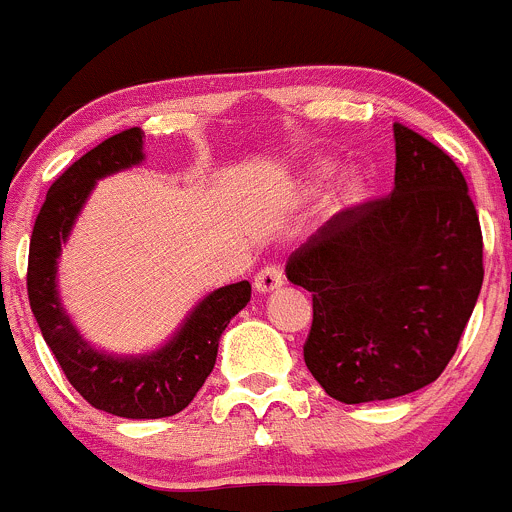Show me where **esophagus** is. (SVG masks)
<instances>
[{"label": "esophagus", "instance_id": "obj_1", "mask_svg": "<svg viewBox=\"0 0 512 512\" xmlns=\"http://www.w3.org/2000/svg\"><path fill=\"white\" fill-rule=\"evenodd\" d=\"M282 285H285V272H282L277 265L262 267V270L255 275V290L257 292H275V290H280Z\"/></svg>", "mask_w": 512, "mask_h": 512}]
</instances>
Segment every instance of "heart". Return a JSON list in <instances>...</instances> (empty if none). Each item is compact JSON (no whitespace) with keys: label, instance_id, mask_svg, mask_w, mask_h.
I'll return each mask as SVG.
<instances>
[{"label":"heart","instance_id":"b5f03b06","mask_svg":"<svg viewBox=\"0 0 512 512\" xmlns=\"http://www.w3.org/2000/svg\"><path fill=\"white\" fill-rule=\"evenodd\" d=\"M332 175H335V165H332V162H317V165H312V170H310V182L315 187H320V185H325ZM360 197H362L360 185L347 187V192H345L347 202H357Z\"/></svg>","mask_w":512,"mask_h":512}]
</instances>
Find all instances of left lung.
Listing matches in <instances>:
<instances>
[{"mask_svg":"<svg viewBox=\"0 0 512 512\" xmlns=\"http://www.w3.org/2000/svg\"><path fill=\"white\" fill-rule=\"evenodd\" d=\"M395 187L332 215L287 260L312 292L305 365L345 405L438 380L483 287V232L448 152L395 122Z\"/></svg>","mask_w":512,"mask_h":512,"instance_id":"obj_1","label":"left lung"}]
</instances>
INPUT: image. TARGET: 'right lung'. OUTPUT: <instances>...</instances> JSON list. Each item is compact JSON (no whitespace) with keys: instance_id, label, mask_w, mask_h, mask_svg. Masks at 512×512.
Listing matches in <instances>:
<instances>
[{"instance_id":"obj_1","label":"right lung","mask_w":512,"mask_h":512,"mask_svg":"<svg viewBox=\"0 0 512 512\" xmlns=\"http://www.w3.org/2000/svg\"><path fill=\"white\" fill-rule=\"evenodd\" d=\"M140 127L109 137L69 165L49 187L29 240L27 295L44 342L72 388L92 408L132 420L170 418L195 400L217 360V347L232 317L250 302L242 280L210 292L190 312L177 335L140 357H114L82 340L57 292V257L94 182L142 162Z\"/></svg>"}]
</instances>
